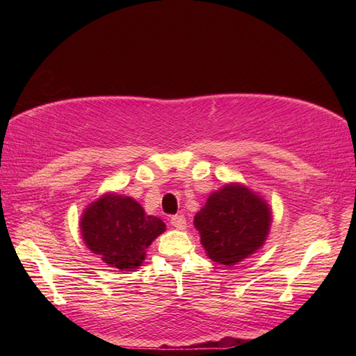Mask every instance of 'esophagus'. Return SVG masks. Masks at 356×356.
<instances>
[{
    "instance_id": "esophagus-1",
    "label": "esophagus",
    "mask_w": 356,
    "mask_h": 356,
    "mask_svg": "<svg viewBox=\"0 0 356 356\" xmlns=\"http://www.w3.org/2000/svg\"><path fill=\"white\" fill-rule=\"evenodd\" d=\"M170 223L174 226V228L180 231H184L186 228V218L184 216H172Z\"/></svg>"
}]
</instances>
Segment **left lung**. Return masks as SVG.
I'll return each instance as SVG.
<instances>
[{
    "label": "left lung",
    "instance_id": "1",
    "mask_svg": "<svg viewBox=\"0 0 356 356\" xmlns=\"http://www.w3.org/2000/svg\"><path fill=\"white\" fill-rule=\"evenodd\" d=\"M270 225L269 203L240 182H229L211 193L205 207L194 216L207 255L225 266L243 261L261 249Z\"/></svg>",
    "mask_w": 356,
    "mask_h": 356
}]
</instances>
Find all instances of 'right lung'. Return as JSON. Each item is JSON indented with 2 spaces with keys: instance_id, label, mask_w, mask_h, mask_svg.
<instances>
[{
  "instance_id": "1",
  "label": "right lung",
  "mask_w": 356,
  "mask_h": 356,
  "mask_svg": "<svg viewBox=\"0 0 356 356\" xmlns=\"http://www.w3.org/2000/svg\"><path fill=\"white\" fill-rule=\"evenodd\" d=\"M79 229L86 246L110 268L134 270L166 226L133 197L108 191L82 211Z\"/></svg>"
}]
</instances>
